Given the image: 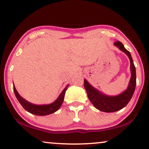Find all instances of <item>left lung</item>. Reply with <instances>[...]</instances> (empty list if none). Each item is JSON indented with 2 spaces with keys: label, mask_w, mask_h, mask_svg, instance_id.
Returning a JSON list of instances; mask_svg holds the SVG:
<instances>
[{
  "label": "left lung",
  "mask_w": 149,
  "mask_h": 149,
  "mask_svg": "<svg viewBox=\"0 0 149 149\" xmlns=\"http://www.w3.org/2000/svg\"><path fill=\"white\" fill-rule=\"evenodd\" d=\"M114 45L117 46L120 51L124 52L128 56L130 60L131 79L127 90L117 96H107L101 93L99 90H96L89 84L86 79H84V87L90 102L94 107L104 112H114L124 108L130 101L136 86V67L134 65L131 53L125 49L124 45L120 42H116Z\"/></svg>",
  "instance_id": "8db88e82"
}]
</instances>
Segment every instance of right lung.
I'll return each mask as SVG.
<instances>
[{
  "label": "right lung",
  "mask_w": 149,
  "mask_h": 149,
  "mask_svg": "<svg viewBox=\"0 0 149 149\" xmlns=\"http://www.w3.org/2000/svg\"><path fill=\"white\" fill-rule=\"evenodd\" d=\"M68 86L69 85H68V86L63 89V91L61 92V93L60 94V95L58 96V98L53 102V103L49 104V105H36V104H33L31 103H30V102L27 101V100H25L24 98H23L22 96H20V94H18V92H17L14 85H13V91H14L15 95L16 96L19 103H20V105L22 106V107L24 108L26 111H27L28 112L33 113V114L34 115L46 116L55 112L56 111H57V110L60 108L61 105H62L63 103L65 91H66Z\"/></svg>",
  "instance_id": "obj_1"
}]
</instances>
